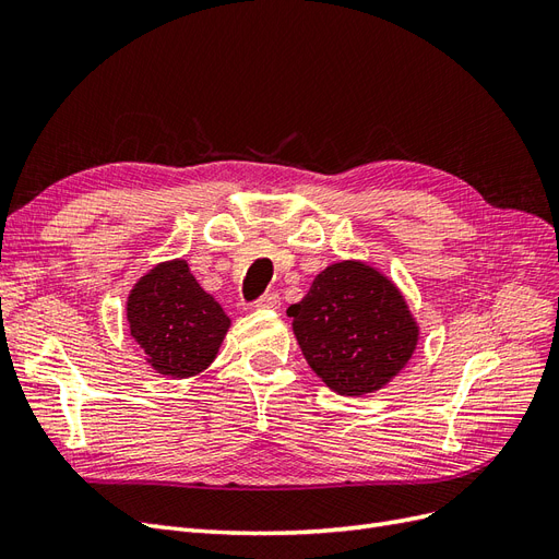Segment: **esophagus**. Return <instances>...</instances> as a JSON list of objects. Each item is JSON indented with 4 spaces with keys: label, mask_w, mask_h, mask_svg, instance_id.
<instances>
[{
    "label": "esophagus",
    "mask_w": 559,
    "mask_h": 559,
    "mask_svg": "<svg viewBox=\"0 0 559 559\" xmlns=\"http://www.w3.org/2000/svg\"><path fill=\"white\" fill-rule=\"evenodd\" d=\"M257 308H259V310H277V308H280V294H275V292L263 294V296L257 300Z\"/></svg>",
    "instance_id": "obj_1"
}]
</instances>
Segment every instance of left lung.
Wrapping results in <instances>:
<instances>
[{"label":"left lung","mask_w":559,"mask_h":559,"mask_svg":"<svg viewBox=\"0 0 559 559\" xmlns=\"http://www.w3.org/2000/svg\"><path fill=\"white\" fill-rule=\"evenodd\" d=\"M302 357L341 396L373 394L408 366L419 324L399 286L376 265H326L310 292L286 310Z\"/></svg>","instance_id":"left-lung-1"}]
</instances>
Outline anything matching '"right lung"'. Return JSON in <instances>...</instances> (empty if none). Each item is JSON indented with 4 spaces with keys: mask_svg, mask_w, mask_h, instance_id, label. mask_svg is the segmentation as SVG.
I'll return each mask as SVG.
<instances>
[{
    "mask_svg": "<svg viewBox=\"0 0 559 559\" xmlns=\"http://www.w3.org/2000/svg\"><path fill=\"white\" fill-rule=\"evenodd\" d=\"M126 319L146 364L173 380L202 373L230 329V317L202 289L183 259L156 263L134 282Z\"/></svg>",
    "mask_w": 559,
    "mask_h": 559,
    "instance_id": "1",
    "label": "right lung"
}]
</instances>
